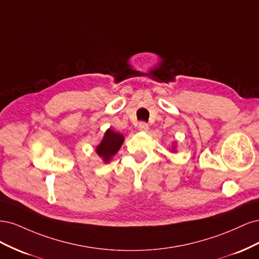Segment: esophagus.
I'll list each match as a JSON object with an SVG mask.
<instances>
[{"instance_id":"obj_1","label":"esophagus","mask_w":259,"mask_h":259,"mask_svg":"<svg viewBox=\"0 0 259 259\" xmlns=\"http://www.w3.org/2000/svg\"><path fill=\"white\" fill-rule=\"evenodd\" d=\"M148 124L146 123V122H139V124H138V130L139 131H143V132H146V131H148Z\"/></svg>"}]
</instances>
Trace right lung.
I'll return each instance as SVG.
<instances>
[{"label":"right lung","instance_id":"add662e5","mask_svg":"<svg viewBox=\"0 0 259 259\" xmlns=\"http://www.w3.org/2000/svg\"><path fill=\"white\" fill-rule=\"evenodd\" d=\"M123 140V135L109 128L106 132L103 142H101L100 145H98L96 148L98 155L101 156L105 162H109L122 146Z\"/></svg>","mask_w":259,"mask_h":259}]
</instances>
